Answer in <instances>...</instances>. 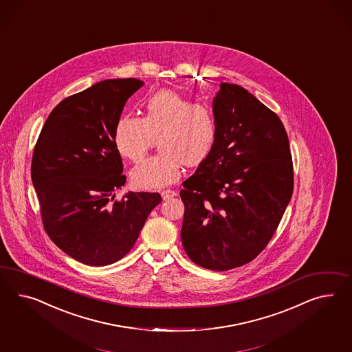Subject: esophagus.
Masks as SVG:
<instances>
[{"mask_svg":"<svg viewBox=\"0 0 352 352\" xmlns=\"http://www.w3.org/2000/svg\"><path fill=\"white\" fill-rule=\"evenodd\" d=\"M174 196H177V192H175V190H165L162 192V200H168V199H171V197H174Z\"/></svg>","mask_w":352,"mask_h":352,"instance_id":"esophagus-1","label":"esophagus"}]
</instances>
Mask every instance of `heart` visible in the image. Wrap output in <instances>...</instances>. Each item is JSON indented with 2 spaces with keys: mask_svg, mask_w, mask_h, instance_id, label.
<instances>
[{
  "mask_svg": "<svg viewBox=\"0 0 352 352\" xmlns=\"http://www.w3.org/2000/svg\"><path fill=\"white\" fill-rule=\"evenodd\" d=\"M219 123L209 104L193 102L171 89H160L143 102V116L123 115L115 124L114 146L132 162L142 160L159 141L162 153L135 166L131 179L137 188L157 190L178 181L182 164L196 166L210 155Z\"/></svg>",
  "mask_w": 352,
  "mask_h": 352,
  "instance_id": "b5f03b06",
  "label": "heart"
}]
</instances>
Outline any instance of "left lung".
I'll use <instances>...</instances> for the list:
<instances>
[{
  "label": "left lung",
  "instance_id": "obj_1",
  "mask_svg": "<svg viewBox=\"0 0 352 352\" xmlns=\"http://www.w3.org/2000/svg\"><path fill=\"white\" fill-rule=\"evenodd\" d=\"M212 110L218 137L183 182L182 243L210 270L245 265L273 237L294 192V165L276 113L237 85L221 83Z\"/></svg>",
  "mask_w": 352,
  "mask_h": 352
}]
</instances>
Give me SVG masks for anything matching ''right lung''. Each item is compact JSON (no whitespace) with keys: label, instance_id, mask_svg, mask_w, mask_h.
<instances>
[{"label":"right lung","instance_id":"right-lung-1","mask_svg":"<svg viewBox=\"0 0 352 352\" xmlns=\"http://www.w3.org/2000/svg\"><path fill=\"white\" fill-rule=\"evenodd\" d=\"M142 80L106 79L69 96L48 115L32 157V182L48 237L86 265H110L133 248L159 193L115 190L126 177L115 124Z\"/></svg>","mask_w":352,"mask_h":352}]
</instances>
